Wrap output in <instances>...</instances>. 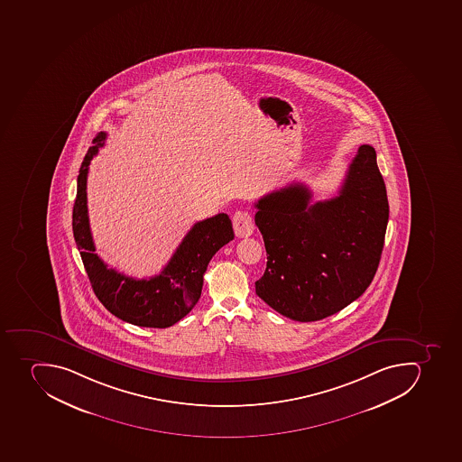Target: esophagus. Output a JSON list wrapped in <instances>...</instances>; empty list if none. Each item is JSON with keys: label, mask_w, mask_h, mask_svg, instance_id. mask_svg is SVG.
Instances as JSON below:
<instances>
[{"label": "esophagus", "mask_w": 462, "mask_h": 462, "mask_svg": "<svg viewBox=\"0 0 462 462\" xmlns=\"http://www.w3.org/2000/svg\"><path fill=\"white\" fill-rule=\"evenodd\" d=\"M233 226L236 236L238 238H245V236H252L253 229H254L252 217L247 212H245V210H238V212L234 214Z\"/></svg>", "instance_id": "obj_1"}]
</instances>
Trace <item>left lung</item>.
Here are the masks:
<instances>
[{"label": "left lung", "instance_id": "obj_1", "mask_svg": "<svg viewBox=\"0 0 462 462\" xmlns=\"http://www.w3.org/2000/svg\"><path fill=\"white\" fill-rule=\"evenodd\" d=\"M310 202L311 191L294 182L254 205L268 253L256 294L299 322L341 311L376 275L389 203L374 149L358 148L337 196Z\"/></svg>", "mask_w": 462, "mask_h": 462}]
</instances>
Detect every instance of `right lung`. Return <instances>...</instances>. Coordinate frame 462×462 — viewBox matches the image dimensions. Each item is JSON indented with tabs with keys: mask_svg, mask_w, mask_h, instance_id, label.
<instances>
[{
	"mask_svg": "<svg viewBox=\"0 0 462 462\" xmlns=\"http://www.w3.org/2000/svg\"><path fill=\"white\" fill-rule=\"evenodd\" d=\"M106 133L95 137L79 171L78 196L73 206V234L97 300L114 316L143 328H170L181 320L200 299L203 275L215 253L234 238L226 214L196 222L160 275L134 280L108 268L95 253L88 217L86 181L89 163L102 148Z\"/></svg>",
	"mask_w": 462,
	"mask_h": 462,
	"instance_id": "1",
	"label": "right lung"
}]
</instances>
